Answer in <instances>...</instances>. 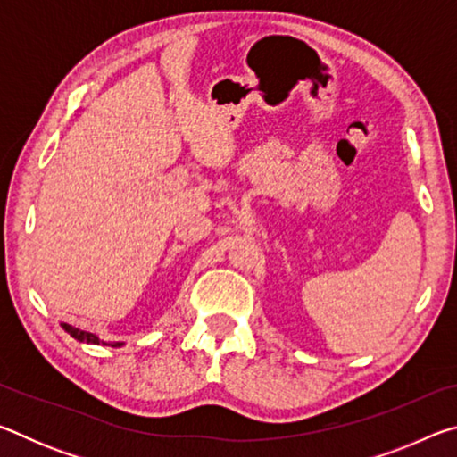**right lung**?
Masks as SVG:
<instances>
[{"instance_id":"add662e5","label":"right lung","mask_w":457,"mask_h":457,"mask_svg":"<svg viewBox=\"0 0 457 457\" xmlns=\"http://www.w3.org/2000/svg\"><path fill=\"white\" fill-rule=\"evenodd\" d=\"M62 328H64V330L68 332V335L74 337L76 340H82V343H95V345L103 343V340L92 335V332H87V330H80V328H76V327H71V324H62ZM103 345H106V343H103ZM108 346H120V343H108Z\"/></svg>"}]
</instances>
